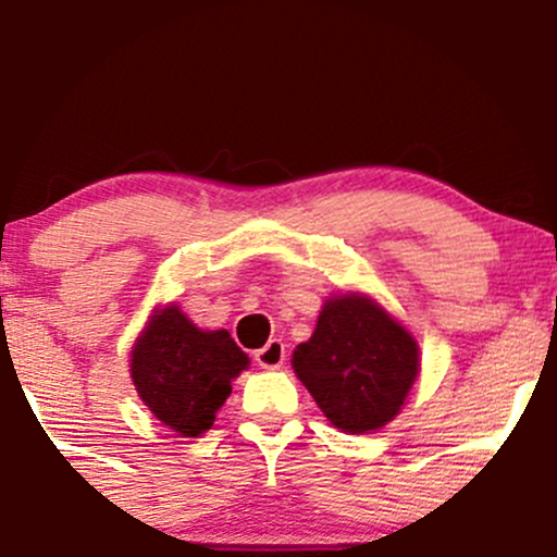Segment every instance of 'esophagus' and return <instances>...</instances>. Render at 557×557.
<instances>
[{"mask_svg": "<svg viewBox=\"0 0 557 557\" xmlns=\"http://www.w3.org/2000/svg\"><path fill=\"white\" fill-rule=\"evenodd\" d=\"M253 359L261 369H280L285 363V343L283 341H270L264 348H259L253 354Z\"/></svg>", "mask_w": 557, "mask_h": 557, "instance_id": "obj_1", "label": "esophagus"}]
</instances>
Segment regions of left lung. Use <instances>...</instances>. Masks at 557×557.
I'll list each match as a JSON object with an SVG mask.
<instances>
[{"mask_svg": "<svg viewBox=\"0 0 557 557\" xmlns=\"http://www.w3.org/2000/svg\"><path fill=\"white\" fill-rule=\"evenodd\" d=\"M293 369L337 430L361 434L398 417L419 374V345L361 293L330 298Z\"/></svg>", "mask_w": 557, "mask_h": 557, "instance_id": "obj_1", "label": "left lung"}]
</instances>
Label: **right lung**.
Masks as SVG:
<instances>
[{"instance_id":"add662e5","label":"right lung","mask_w":557,"mask_h":557,"mask_svg":"<svg viewBox=\"0 0 557 557\" xmlns=\"http://www.w3.org/2000/svg\"><path fill=\"white\" fill-rule=\"evenodd\" d=\"M248 356L227 330H198L175 304L157 309L133 345L131 376L138 398L170 430L198 437L233 393L230 382Z\"/></svg>"}]
</instances>
